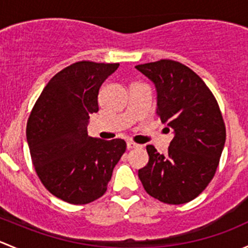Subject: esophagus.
I'll return each instance as SVG.
<instances>
[{"label":"esophagus","mask_w":248,"mask_h":248,"mask_svg":"<svg viewBox=\"0 0 248 248\" xmlns=\"http://www.w3.org/2000/svg\"><path fill=\"white\" fill-rule=\"evenodd\" d=\"M139 146H140V145L136 144V142H133V141H127V149H128V150L136 149V147H139Z\"/></svg>","instance_id":"1"}]
</instances>
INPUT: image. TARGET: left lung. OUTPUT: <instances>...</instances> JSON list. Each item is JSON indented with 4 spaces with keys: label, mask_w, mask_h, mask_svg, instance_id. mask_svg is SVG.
<instances>
[{
    "label": "left lung",
    "mask_w": 248,
    "mask_h": 248,
    "mask_svg": "<svg viewBox=\"0 0 248 248\" xmlns=\"http://www.w3.org/2000/svg\"><path fill=\"white\" fill-rule=\"evenodd\" d=\"M155 82L157 116L174 138L168 155L147 145L149 163L138 175L145 191L166 204L193 201L216 174L226 142V124L211 90L196 72L172 60L138 64Z\"/></svg>",
    "instance_id": "obj_1"
}]
</instances>
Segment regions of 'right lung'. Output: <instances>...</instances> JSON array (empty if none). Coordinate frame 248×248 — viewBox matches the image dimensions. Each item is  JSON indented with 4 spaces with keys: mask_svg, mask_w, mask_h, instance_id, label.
I'll return each instance as SVG.
<instances>
[{
    "mask_svg": "<svg viewBox=\"0 0 248 248\" xmlns=\"http://www.w3.org/2000/svg\"><path fill=\"white\" fill-rule=\"evenodd\" d=\"M119 63L79 61L50 79L27 120L32 163L44 187L59 199L84 205L101 198L126 151L122 139L87 134L99 87Z\"/></svg>",
    "mask_w": 248,
    "mask_h": 248,
    "instance_id": "obj_1",
    "label": "right lung"
}]
</instances>
